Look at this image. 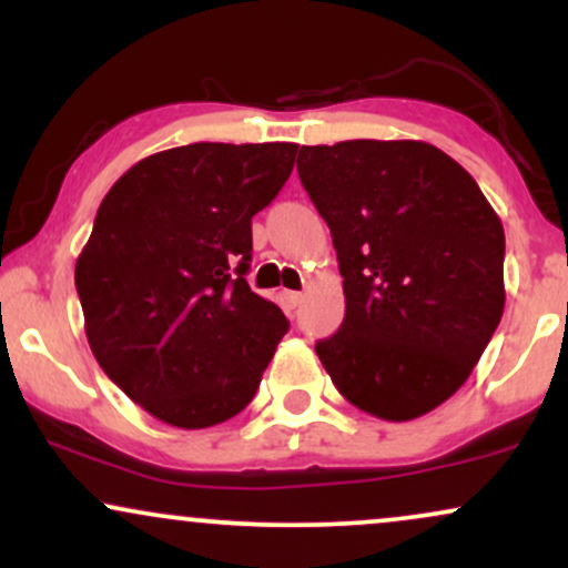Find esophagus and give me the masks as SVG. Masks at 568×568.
I'll list each match as a JSON object with an SVG mask.
<instances>
[{
	"instance_id": "1",
	"label": "esophagus",
	"mask_w": 568,
	"mask_h": 568,
	"mask_svg": "<svg viewBox=\"0 0 568 568\" xmlns=\"http://www.w3.org/2000/svg\"><path fill=\"white\" fill-rule=\"evenodd\" d=\"M304 302V293H298V291H285V306H288V310H296L298 304Z\"/></svg>"
}]
</instances>
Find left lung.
Segmentation results:
<instances>
[{"label":"left lung","instance_id":"1","mask_svg":"<svg viewBox=\"0 0 568 568\" xmlns=\"http://www.w3.org/2000/svg\"><path fill=\"white\" fill-rule=\"evenodd\" d=\"M334 237L344 321L315 344L352 406L408 422L448 400L505 310V230L459 162L425 141L302 146Z\"/></svg>","mask_w":568,"mask_h":568}]
</instances>
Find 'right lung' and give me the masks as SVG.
Instances as JSON below:
<instances>
[{
    "mask_svg": "<svg viewBox=\"0 0 568 568\" xmlns=\"http://www.w3.org/2000/svg\"><path fill=\"white\" fill-rule=\"evenodd\" d=\"M296 143H189L109 189L77 258L98 366L165 425L202 429L256 395L288 321L247 285L251 219L293 171Z\"/></svg>",
    "mask_w": 568,
    "mask_h": 568,
    "instance_id": "obj_1",
    "label": "right lung"
}]
</instances>
